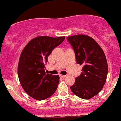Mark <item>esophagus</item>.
<instances>
[{
    "instance_id": "1",
    "label": "esophagus",
    "mask_w": 121,
    "mask_h": 121,
    "mask_svg": "<svg viewBox=\"0 0 121 121\" xmlns=\"http://www.w3.org/2000/svg\"><path fill=\"white\" fill-rule=\"evenodd\" d=\"M59 76H60V78H66L67 76V75H59Z\"/></svg>"
}]
</instances>
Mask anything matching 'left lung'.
Instances as JSON below:
<instances>
[{
	"mask_svg": "<svg viewBox=\"0 0 121 121\" xmlns=\"http://www.w3.org/2000/svg\"><path fill=\"white\" fill-rule=\"evenodd\" d=\"M75 51L76 63L83 66L70 90L78 97L89 99L98 94L106 82L108 63L101 46L91 37L78 35L67 37Z\"/></svg>",
	"mask_w": 121,
	"mask_h": 121,
	"instance_id": "left-lung-1",
	"label": "left lung"
}]
</instances>
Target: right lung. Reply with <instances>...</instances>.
I'll use <instances>...</instances> for the list:
<instances>
[{
    "label": "right lung",
    "mask_w": 121,
    "mask_h": 121,
    "mask_svg": "<svg viewBox=\"0 0 121 121\" xmlns=\"http://www.w3.org/2000/svg\"><path fill=\"white\" fill-rule=\"evenodd\" d=\"M65 39V36H38L23 49L17 68L18 78L23 89L33 98L42 101L55 92L59 76L46 73L45 65L52 51Z\"/></svg>",
    "instance_id": "obj_1"
}]
</instances>
